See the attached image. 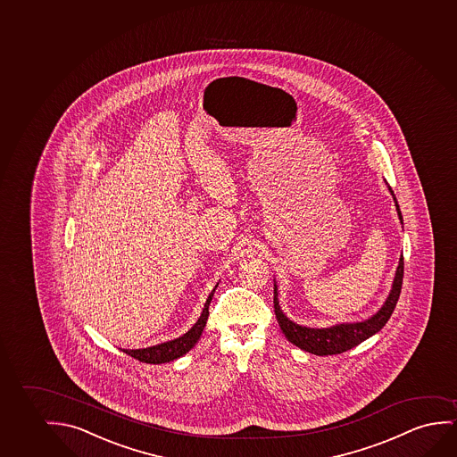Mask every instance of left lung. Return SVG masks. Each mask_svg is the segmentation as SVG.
Segmentation results:
<instances>
[{
	"label": "left lung",
	"mask_w": 457,
	"mask_h": 457,
	"mask_svg": "<svg viewBox=\"0 0 457 457\" xmlns=\"http://www.w3.org/2000/svg\"><path fill=\"white\" fill-rule=\"evenodd\" d=\"M388 189L392 193L399 220L403 224V214L399 210L398 200L395 197L392 187H388ZM403 276H404V258L401 255L396 274L393 278L390 295L376 315L368 318L365 321L341 322V324H335V326L324 328H305V326H299L287 318L278 305V297H277L278 293H277V285L274 283V312H276L277 321L289 343H293L295 346L301 347L307 353H315V355L345 353L347 349H353L357 345H361V341L378 334L380 328L386 326V321L392 316L393 310L396 307V303H398L401 287H403Z\"/></svg>",
	"instance_id": "8db88e82"
}]
</instances>
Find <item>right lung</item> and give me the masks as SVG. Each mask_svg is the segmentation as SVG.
I'll use <instances>...</instances> for the list:
<instances>
[{
  "mask_svg": "<svg viewBox=\"0 0 457 457\" xmlns=\"http://www.w3.org/2000/svg\"><path fill=\"white\" fill-rule=\"evenodd\" d=\"M216 288H218V285L212 288L210 296L206 299L199 320L194 324L193 328L187 330V334L181 335L175 340L166 341V343L154 345V346L144 347V349H122L123 353H129L136 361H144V363H154V365L168 363V361H175L181 355L189 353L195 346V343L199 341L200 335L205 328L206 320L210 315L208 309H210V303H212V295H214Z\"/></svg>",
  "mask_w": 457,
  "mask_h": 457,
  "instance_id": "right-lung-1",
  "label": "right lung"
}]
</instances>
